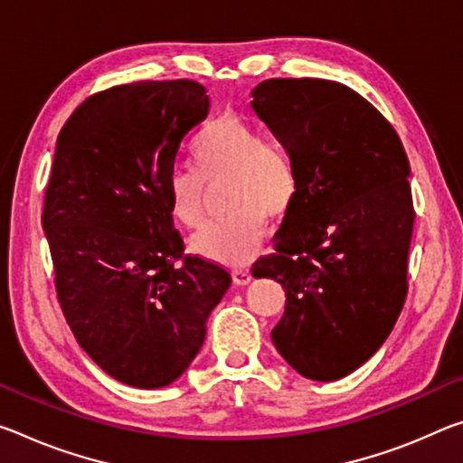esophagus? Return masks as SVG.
<instances>
[{
  "label": "esophagus",
  "mask_w": 463,
  "mask_h": 463,
  "mask_svg": "<svg viewBox=\"0 0 463 463\" xmlns=\"http://www.w3.org/2000/svg\"><path fill=\"white\" fill-rule=\"evenodd\" d=\"M232 282L239 286H245L251 282V271L249 269H232Z\"/></svg>",
  "instance_id": "34e87169"
}]
</instances>
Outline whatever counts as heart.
Masks as SVG:
<instances>
[{
	"instance_id": "obj_1",
	"label": "heart",
	"mask_w": 463,
	"mask_h": 463,
	"mask_svg": "<svg viewBox=\"0 0 463 463\" xmlns=\"http://www.w3.org/2000/svg\"><path fill=\"white\" fill-rule=\"evenodd\" d=\"M194 168L168 179L173 216L187 229L205 222L208 185L226 179L222 220L195 234L194 251L226 266H243L266 237L268 218L282 220L297 202L300 179L292 154L245 117L224 113L205 123L192 142Z\"/></svg>"
}]
</instances>
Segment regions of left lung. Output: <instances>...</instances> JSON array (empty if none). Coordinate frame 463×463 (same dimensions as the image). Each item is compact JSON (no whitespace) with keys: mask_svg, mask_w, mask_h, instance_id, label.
<instances>
[{"mask_svg":"<svg viewBox=\"0 0 463 463\" xmlns=\"http://www.w3.org/2000/svg\"><path fill=\"white\" fill-rule=\"evenodd\" d=\"M251 97L300 179L276 251L251 268L286 292L271 342L303 377L342 379L381 348L408 295L416 212L406 150L392 123L340 82L269 78Z\"/></svg>","mask_w":463,"mask_h":463,"instance_id":"left-lung-1","label":"left lung"}]
</instances>
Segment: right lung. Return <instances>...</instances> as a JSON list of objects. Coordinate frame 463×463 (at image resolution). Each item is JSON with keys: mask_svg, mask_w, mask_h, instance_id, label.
Wrapping results in <instances>:
<instances>
[{"mask_svg": "<svg viewBox=\"0 0 463 463\" xmlns=\"http://www.w3.org/2000/svg\"><path fill=\"white\" fill-rule=\"evenodd\" d=\"M208 111L194 80H144L88 97L57 136L43 205L57 300L88 356L139 390L185 373L231 286L185 253L168 197L181 139Z\"/></svg>", "mask_w": 463, "mask_h": 463, "instance_id": "right-lung-1", "label": "right lung"}]
</instances>
